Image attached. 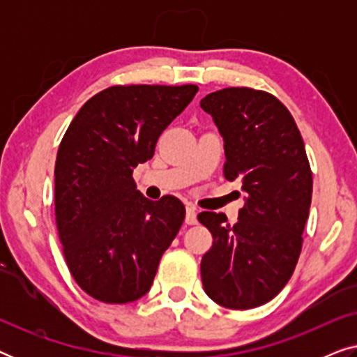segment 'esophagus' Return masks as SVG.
<instances>
[{
	"mask_svg": "<svg viewBox=\"0 0 357 357\" xmlns=\"http://www.w3.org/2000/svg\"><path fill=\"white\" fill-rule=\"evenodd\" d=\"M185 222L190 224H197L198 219H197V208L193 206V204H187V218H185Z\"/></svg>",
	"mask_w": 357,
	"mask_h": 357,
	"instance_id": "1",
	"label": "esophagus"
}]
</instances>
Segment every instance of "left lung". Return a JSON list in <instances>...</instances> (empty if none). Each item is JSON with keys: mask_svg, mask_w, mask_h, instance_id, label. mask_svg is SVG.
<instances>
[{"mask_svg": "<svg viewBox=\"0 0 357 357\" xmlns=\"http://www.w3.org/2000/svg\"><path fill=\"white\" fill-rule=\"evenodd\" d=\"M224 139V177L242 178L247 193L237 224L203 211L213 234L203 255L204 292L227 309L266 304L294 273L312 202V172L301 131L275 96L227 87L199 102Z\"/></svg>", "mask_w": 357, "mask_h": 357, "instance_id": "obj_1", "label": "left lung"}]
</instances>
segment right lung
<instances>
[{
	"label": "right lung",
	"instance_id": "right-lung-1",
	"mask_svg": "<svg viewBox=\"0 0 357 357\" xmlns=\"http://www.w3.org/2000/svg\"><path fill=\"white\" fill-rule=\"evenodd\" d=\"M198 87L114 86L91 97L68 126L55 164V216L66 265L82 291L126 304L153 286L160 257L177 236L185 206L136 190L133 169Z\"/></svg>",
	"mask_w": 357,
	"mask_h": 357
}]
</instances>
